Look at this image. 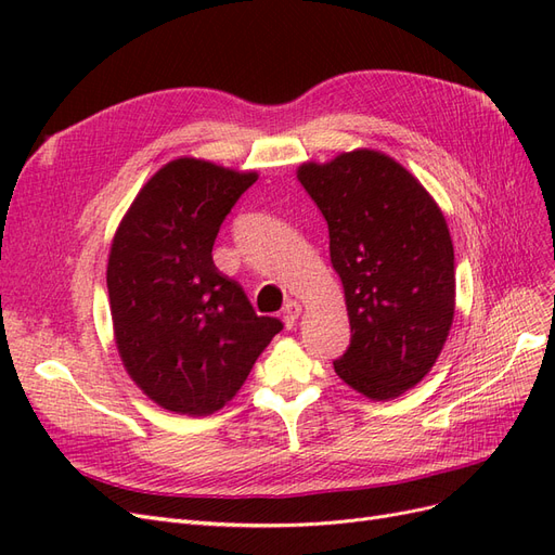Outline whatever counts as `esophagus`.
Listing matches in <instances>:
<instances>
[{
	"label": "esophagus",
	"mask_w": 555,
	"mask_h": 555,
	"mask_svg": "<svg viewBox=\"0 0 555 555\" xmlns=\"http://www.w3.org/2000/svg\"><path fill=\"white\" fill-rule=\"evenodd\" d=\"M300 312H304V308H300V304H296V300H287V306H284V310H282V322H284V326H287V328L296 326Z\"/></svg>",
	"instance_id": "obj_1"
}]
</instances>
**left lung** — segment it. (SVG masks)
<instances>
[{
  "label": "left lung",
  "instance_id": "obj_1",
  "mask_svg": "<svg viewBox=\"0 0 555 555\" xmlns=\"http://www.w3.org/2000/svg\"><path fill=\"white\" fill-rule=\"evenodd\" d=\"M296 178L328 224L351 343L338 377L371 400H393L438 361L456 310L444 215L405 166L371 147L304 162Z\"/></svg>",
  "mask_w": 555,
  "mask_h": 555
}]
</instances>
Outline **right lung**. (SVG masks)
<instances>
[{"instance_id": "right-lung-1", "label": "right lung", "mask_w": 555, "mask_h": 555, "mask_svg": "<svg viewBox=\"0 0 555 555\" xmlns=\"http://www.w3.org/2000/svg\"><path fill=\"white\" fill-rule=\"evenodd\" d=\"M257 171L178 157L150 178L115 229L106 284L127 375L159 408L208 416L241 391L280 333L212 263V243Z\"/></svg>"}]
</instances>
